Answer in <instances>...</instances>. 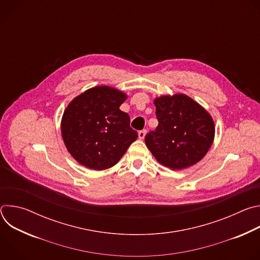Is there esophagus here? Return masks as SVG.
I'll return each instance as SVG.
<instances>
[{"instance_id":"obj_1","label":"esophagus","mask_w":260,"mask_h":260,"mask_svg":"<svg viewBox=\"0 0 260 260\" xmlns=\"http://www.w3.org/2000/svg\"><path fill=\"white\" fill-rule=\"evenodd\" d=\"M146 133H147V131H146V129H142V131H140V132H139V134H138V135H139V139H141V140H142V139H144V138H145Z\"/></svg>"}]
</instances>
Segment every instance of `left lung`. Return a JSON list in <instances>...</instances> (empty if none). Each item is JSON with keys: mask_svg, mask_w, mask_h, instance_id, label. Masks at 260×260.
Masks as SVG:
<instances>
[{"mask_svg": "<svg viewBox=\"0 0 260 260\" xmlns=\"http://www.w3.org/2000/svg\"><path fill=\"white\" fill-rule=\"evenodd\" d=\"M158 125L145 136L148 149L161 165L182 170L200 161L214 140L212 117L197 102L184 94L154 101Z\"/></svg>", "mask_w": 260, "mask_h": 260, "instance_id": "1", "label": "left lung"}]
</instances>
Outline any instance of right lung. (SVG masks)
<instances>
[{
  "mask_svg": "<svg viewBox=\"0 0 260 260\" xmlns=\"http://www.w3.org/2000/svg\"><path fill=\"white\" fill-rule=\"evenodd\" d=\"M126 95L108 86H96L74 99L61 120L68 151L82 166L105 170L115 166L137 140L129 115L119 109Z\"/></svg>",
  "mask_w": 260,
  "mask_h": 260,
  "instance_id": "1",
  "label": "right lung"
}]
</instances>
